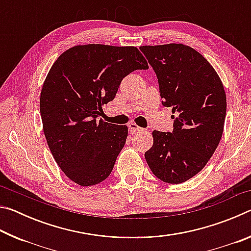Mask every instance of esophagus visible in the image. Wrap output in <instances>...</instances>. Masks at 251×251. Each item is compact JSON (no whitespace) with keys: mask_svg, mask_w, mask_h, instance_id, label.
<instances>
[{"mask_svg":"<svg viewBox=\"0 0 251 251\" xmlns=\"http://www.w3.org/2000/svg\"><path fill=\"white\" fill-rule=\"evenodd\" d=\"M128 128L130 129V133H131V134H134V133H136V131H139V130L143 129V128H141V127H139V126L136 125L135 123H130V124L128 125Z\"/></svg>","mask_w":251,"mask_h":251,"instance_id":"obj_1","label":"esophagus"}]
</instances>
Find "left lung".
<instances>
[{
  "label": "left lung",
  "instance_id": "1",
  "mask_svg": "<svg viewBox=\"0 0 251 251\" xmlns=\"http://www.w3.org/2000/svg\"><path fill=\"white\" fill-rule=\"evenodd\" d=\"M158 79L161 104L172 107V133L154 130L145 152L158 179L180 184L205 167L222 138L226 94L209 62L184 44L141 46Z\"/></svg>",
  "mask_w": 251,
  "mask_h": 251
}]
</instances>
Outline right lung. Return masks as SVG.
<instances>
[{
    "instance_id": "right-lung-1",
    "label": "right lung",
    "mask_w": 251,
    "mask_h": 251,
    "mask_svg": "<svg viewBox=\"0 0 251 251\" xmlns=\"http://www.w3.org/2000/svg\"><path fill=\"white\" fill-rule=\"evenodd\" d=\"M134 46H74L50 67L41 92L44 134L63 173L80 186L105 180L127 138V127L97 123L123 78L147 70Z\"/></svg>"
}]
</instances>
